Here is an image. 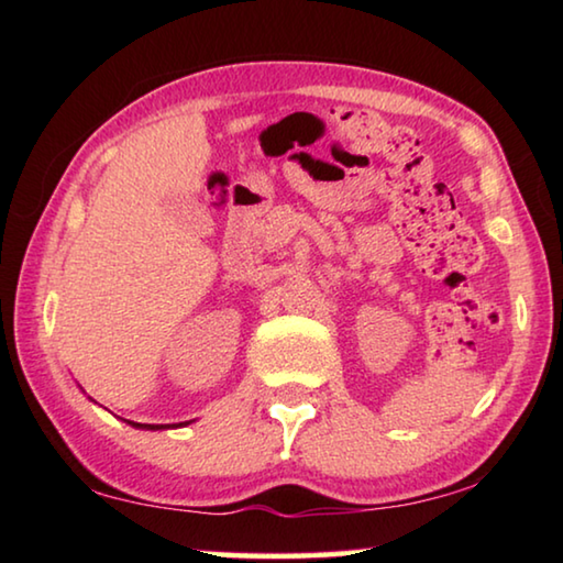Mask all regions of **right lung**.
<instances>
[{"label":"right lung","instance_id":"add662e5","mask_svg":"<svg viewBox=\"0 0 563 563\" xmlns=\"http://www.w3.org/2000/svg\"><path fill=\"white\" fill-rule=\"evenodd\" d=\"M123 422H129L131 427H136V430H151V432H156V430H176V427L190 424V422H180V424H141V422H131V419H123Z\"/></svg>","mask_w":563,"mask_h":563}]
</instances>
